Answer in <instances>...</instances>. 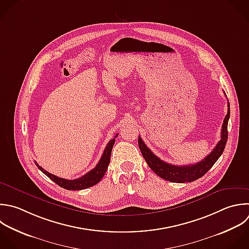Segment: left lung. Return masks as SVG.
<instances>
[{
    "mask_svg": "<svg viewBox=\"0 0 249 249\" xmlns=\"http://www.w3.org/2000/svg\"><path fill=\"white\" fill-rule=\"evenodd\" d=\"M230 118V104L228 102V113L224 119V123L222 124L221 130V140L217 143L215 148L211 151V153L206 156L200 161L189 164V165H173L167 163L160 159H159L153 152L146 146L141 137H138V145L139 149L142 153L143 158L148 163L149 167L160 178L175 182V183H185V182H193L200 177H202L217 161V160L222 155L227 139H228V121Z\"/></svg>",
    "mask_w": 249,
    "mask_h": 249,
    "instance_id": "obj_1",
    "label": "left lung"
}]
</instances>
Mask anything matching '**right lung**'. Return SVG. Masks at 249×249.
<instances>
[{"label":"right lung","instance_id":"add662e5","mask_svg":"<svg viewBox=\"0 0 249 249\" xmlns=\"http://www.w3.org/2000/svg\"><path fill=\"white\" fill-rule=\"evenodd\" d=\"M118 136V134L115 136V138ZM113 138L109 141V143L107 144L103 155L99 160V162L96 164V166L91 169L90 171H89L88 173H86L85 175H83L80 178L77 179H73V180H68V179H64L58 176H55L50 172H48L47 170H45L42 166H40L36 161V165L38 166V168L45 173L51 180H53V182H55L58 186L66 189V190H84L87 188H89L91 186H94L95 184H97L102 177L104 176L105 172L108 169V165L110 163V159H111V153H112V149L113 146L115 144L116 139Z\"/></svg>","mask_w":249,"mask_h":249}]
</instances>
